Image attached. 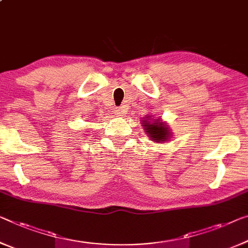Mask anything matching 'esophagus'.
Wrapping results in <instances>:
<instances>
[{"instance_id": "1", "label": "esophagus", "mask_w": 248, "mask_h": 248, "mask_svg": "<svg viewBox=\"0 0 248 248\" xmlns=\"http://www.w3.org/2000/svg\"><path fill=\"white\" fill-rule=\"evenodd\" d=\"M114 113H116L118 117H123L124 113V109L123 107H119V108H116V110H114Z\"/></svg>"}]
</instances>
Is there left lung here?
<instances>
[{
	"mask_svg": "<svg viewBox=\"0 0 248 248\" xmlns=\"http://www.w3.org/2000/svg\"><path fill=\"white\" fill-rule=\"evenodd\" d=\"M143 130L149 137L150 140L157 143H164L170 140L172 132L169 129V125L161 121L160 118L153 119L150 114H147L146 118L141 120Z\"/></svg>",
	"mask_w": 248,
	"mask_h": 248,
	"instance_id": "left-lung-1",
	"label": "left lung"
}]
</instances>
